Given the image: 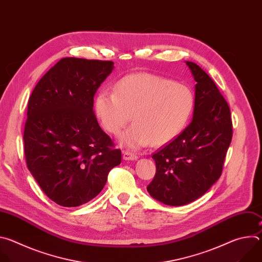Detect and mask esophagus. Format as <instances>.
Segmentation results:
<instances>
[{"mask_svg":"<svg viewBox=\"0 0 262 262\" xmlns=\"http://www.w3.org/2000/svg\"><path fill=\"white\" fill-rule=\"evenodd\" d=\"M123 160H125V161H136V160H138V156L133 154V152H129V151H123Z\"/></svg>","mask_w":262,"mask_h":262,"instance_id":"1","label":"esophagus"}]
</instances>
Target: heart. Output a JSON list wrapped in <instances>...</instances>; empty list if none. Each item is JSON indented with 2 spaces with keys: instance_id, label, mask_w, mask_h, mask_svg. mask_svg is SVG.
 Listing matches in <instances>:
<instances>
[{
  "instance_id": "b5f03b06",
  "label": "heart",
  "mask_w": 262,
  "mask_h": 262,
  "mask_svg": "<svg viewBox=\"0 0 262 262\" xmlns=\"http://www.w3.org/2000/svg\"><path fill=\"white\" fill-rule=\"evenodd\" d=\"M115 91L102 89L95 99V114L101 126L117 136L135 121L119 142L132 149L163 145L188 124L195 108L190 87L152 73H135L119 81Z\"/></svg>"
}]
</instances>
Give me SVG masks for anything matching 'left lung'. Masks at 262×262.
Instances as JSON below:
<instances>
[{"mask_svg": "<svg viewBox=\"0 0 262 262\" xmlns=\"http://www.w3.org/2000/svg\"><path fill=\"white\" fill-rule=\"evenodd\" d=\"M196 81L192 122L152 156L157 173L147 191L180 206L204 195L220 178L232 139L230 108L214 82L196 63L185 62Z\"/></svg>", "mask_w": 262, "mask_h": 262, "instance_id": "left-lung-1", "label": "left lung"}]
</instances>
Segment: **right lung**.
Returning <instances> with one entry per match:
<instances>
[{
    "mask_svg": "<svg viewBox=\"0 0 262 262\" xmlns=\"http://www.w3.org/2000/svg\"><path fill=\"white\" fill-rule=\"evenodd\" d=\"M114 68L112 61L63 58L35 86L24 130L29 171L45 194L65 207L96 197L121 150L100 128L94 94Z\"/></svg>",
    "mask_w": 262,
    "mask_h": 262,
    "instance_id": "1",
    "label": "right lung"
}]
</instances>
